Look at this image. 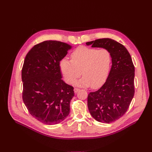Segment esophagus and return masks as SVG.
I'll return each instance as SVG.
<instances>
[{
	"label": "esophagus",
	"instance_id": "esophagus-1",
	"mask_svg": "<svg viewBox=\"0 0 152 152\" xmlns=\"http://www.w3.org/2000/svg\"><path fill=\"white\" fill-rule=\"evenodd\" d=\"M80 91V89H79V88H74V92H75V93H77V92H79Z\"/></svg>",
	"mask_w": 152,
	"mask_h": 152
}]
</instances>
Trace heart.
<instances>
[{
    "label": "heart",
    "mask_w": 152,
    "mask_h": 152,
    "mask_svg": "<svg viewBox=\"0 0 152 152\" xmlns=\"http://www.w3.org/2000/svg\"><path fill=\"white\" fill-rule=\"evenodd\" d=\"M71 60L62 59L59 63L60 70L68 84H73L81 75L83 77L77 82L80 86L98 88L107 80L112 65V54L107 49H97L85 46L77 48L70 54Z\"/></svg>",
    "instance_id": "b5f03b06"
}]
</instances>
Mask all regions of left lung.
Masks as SVG:
<instances>
[{"label":"left lung","instance_id":"8db88e82","mask_svg":"<svg viewBox=\"0 0 152 152\" xmlns=\"http://www.w3.org/2000/svg\"><path fill=\"white\" fill-rule=\"evenodd\" d=\"M93 48L107 49L112 54V65L104 84L89 93L87 106L95 120L112 123L126 113L134 94V66L129 53L122 44L104 38L86 42Z\"/></svg>","mask_w":152,"mask_h":152}]
</instances>
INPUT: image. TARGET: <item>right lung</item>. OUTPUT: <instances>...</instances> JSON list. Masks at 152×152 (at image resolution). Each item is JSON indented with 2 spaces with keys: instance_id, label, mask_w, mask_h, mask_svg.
I'll return each mask as SVG.
<instances>
[{
  "instance_id": "right-lung-1",
  "label": "right lung",
  "mask_w": 152,
  "mask_h": 152,
  "mask_svg": "<svg viewBox=\"0 0 152 152\" xmlns=\"http://www.w3.org/2000/svg\"><path fill=\"white\" fill-rule=\"evenodd\" d=\"M71 48L57 40L35 45L21 71L22 98L31 116L47 125L63 121L70 113L73 87L62 79L59 62Z\"/></svg>"
}]
</instances>
